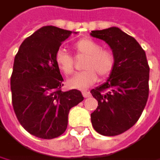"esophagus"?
<instances>
[{
  "instance_id": "1",
  "label": "esophagus",
  "mask_w": 160,
  "mask_h": 160,
  "mask_svg": "<svg viewBox=\"0 0 160 160\" xmlns=\"http://www.w3.org/2000/svg\"><path fill=\"white\" fill-rule=\"evenodd\" d=\"M82 95H83L84 98H89V97H91V93H90L89 91H86V90L82 91Z\"/></svg>"
}]
</instances>
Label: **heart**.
I'll return each mask as SVG.
<instances>
[{"label":"heart","instance_id":"heart-1","mask_svg":"<svg viewBox=\"0 0 160 160\" xmlns=\"http://www.w3.org/2000/svg\"><path fill=\"white\" fill-rule=\"evenodd\" d=\"M75 49L78 55L86 56L83 62V71L77 73L67 82L70 88L85 89L98 81V74L104 78L109 77L115 66V55L112 49L102 48L101 45L90 38H82L75 43ZM54 60L58 68L69 75L74 71V58L64 49L56 51Z\"/></svg>","mask_w":160,"mask_h":160}]
</instances>
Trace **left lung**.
<instances>
[{
  "mask_svg": "<svg viewBox=\"0 0 160 160\" xmlns=\"http://www.w3.org/2000/svg\"><path fill=\"white\" fill-rule=\"evenodd\" d=\"M115 55L108 81L91 91L98 100L91 113L93 128L104 136H116L132 128L141 117L149 96V65L145 51L136 39L117 27L92 31Z\"/></svg>",
  "mask_w": 160,
  "mask_h": 160,
  "instance_id": "1",
  "label": "left lung"
}]
</instances>
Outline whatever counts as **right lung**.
Here are the masks:
<instances>
[{"mask_svg": "<svg viewBox=\"0 0 160 160\" xmlns=\"http://www.w3.org/2000/svg\"><path fill=\"white\" fill-rule=\"evenodd\" d=\"M71 32L42 27L22 42L15 56L10 82L14 112L20 125L41 139L61 136L70 109L83 100L81 91H62L63 78L54 60Z\"/></svg>", "mask_w": 160, "mask_h": 160, "instance_id": "obj_1", "label": "right lung"}]
</instances>
